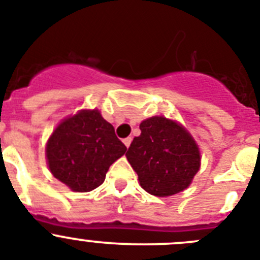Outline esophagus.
Listing matches in <instances>:
<instances>
[{
  "label": "esophagus",
  "mask_w": 260,
  "mask_h": 260,
  "mask_svg": "<svg viewBox=\"0 0 260 260\" xmlns=\"http://www.w3.org/2000/svg\"><path fill=\"white\" fill-rule=\"evenodd\" d=\"M123 142H124V145L127 147H129V145H131V142H132V137H127V139H124L123 140Z\"/></svg>",
  "instance_id": "1"
}]
</instances>
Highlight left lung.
<instances>
[{
  "label": "left lung",
  "mask_w": 260,
  "mask_h": 260,
  "mask_svg": "<svg viewBox=\"0 0 260 260\" xmlns=\"http://www.w3.org/2000/svg\"><path fill=\"white\" fill-rule=\"evenodd\" d=\"M141 135L128 147L127 159L140 185L156 197H167L189 186L200 170L201 155L190 135L176 121L153 116L140 124Z\"/></svg>",
  "instance_id": "left-lung-1"
}]
</instances>
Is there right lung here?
<instances>
[{
    "label": "right lung",
    "instance_id": "obj_1",
    "mask_svg": "<svg viewBox=\"0 0 260 260\" xmlns=\"http://www.w3.org/2000/svg\"><path fill=\"white\" fill-rule=\"evenodd\" d=\"M127 147L97 110H83L55 128L46 145L49 168L74 191H90L105 181L110 166Z\"/></svg>",
    "mask_w": 260,
    "mask_h": 260
}]
</instances>
